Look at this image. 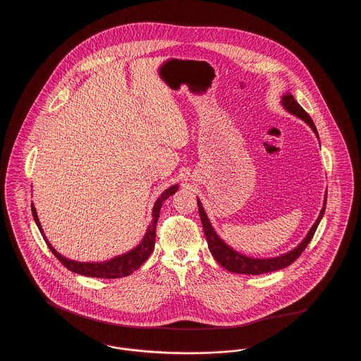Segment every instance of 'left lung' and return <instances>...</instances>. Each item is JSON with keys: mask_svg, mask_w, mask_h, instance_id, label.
Masks as SVG:
<instances>
[{"mask_svg": "<svg viewBox=\"0 0 361 361\" xmlns=\"http://www.w3.org/2000/svg\"><path fill=\"white\" fill-rule=\"evenodd\" d=\"M281 105L284 106V109H287L293 116L302 119L305 123H307L311 130L314 131V134L318 137V131L315 128L314 121H311L309 114L298 104V102L293 99L291 93H286L281 97ZM319 139V137H318ZM327 193H325V200H324V207L318 215V219L315 221V224H312V227L310 228L307 235L305 237V240H302L295 249L290 250L288 253H284L281 256L271 258H255L247 257L245 255H240V252L234 250L231 246H228L214 230L212 224L209 222L208 216H207L206 211L202 206L200 200L197 199V206H199V214H200V219L203 224V230L206 234L207 243H208V249L211 252V255L214 258L226 268L230 272L234 274H242V275H262V274H268V272H275L279 269H284L288 265H291L292 262L299 257L303 250L307 247L310 240L312 238L318 224L321 222L324 214H325V208H326Z\"/></svg>", "mask_w": 361, "mask_h": 361, "instance_id": "1", "label": "left lung"}]
</instances>
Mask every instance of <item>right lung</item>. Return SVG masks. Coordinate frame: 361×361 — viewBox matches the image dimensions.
Returning a JSON list of instances; mask_svg holds the SVG:
<instances>
[{"instance_id":"right-lung-1","label":"right lung","mask_w":361,"mask_h":361,"mask_svg":"<svg viewBox=\"0 0 361 361\" xmlns=\"http://www.w3.org/2000/svg\"><path fill=\"white\" fill-rule=\"evenodd\" d=\"M177 189H178L177 184L172 185V187L165 189L161 193V196L157 199L154 207H153V212H152L153 221H152L150 226L147 227L145 237L139 242L137 246H135L133 250L121 255V256H116V257L111 258L108 261H103V262H80V261H74V259H70V258L63 257L62 255H59L52 247L50 240H47V237L44 235V231H43L40 222H39L34 203L31 206V209H32L35 224L37 226V228L40 230V233L43 235V240H46V243L50 247L52 255L58 258L69 271L74 272V274H78V275L89 276V277L119 279V277L131 275L152 255V252L154 249L155 227H157V222H158V218H159V209L162 207V203L169 196H172L173 193H176Z\"/></svg>"}]
</instances>
